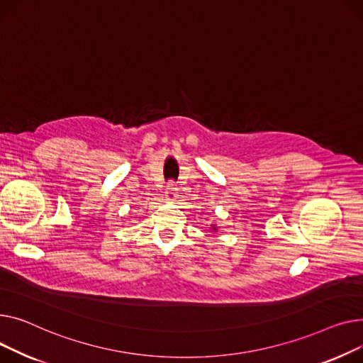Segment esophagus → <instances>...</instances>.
<instances>
[{
	"label": "esophagus",
	"mask_w": 363,
	"mask_h": 363,
	"mask_svg": "<svg viewBox=\"0 0 363 363\" xmlns=\"http://www.w3.org/2000/svg\"><path fill=\"white\" fill-rule=\"evenodd\" d=\"M179 196V191H177V186L174 183H169L167 186V190H165V199L169 201V202H174Z\"/></svg>",
	"instance_id": "obj_1"
}]
</instances>
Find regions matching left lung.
<instances>
[{
	"label": "left lung",
	"instance_id": "left-lung-1",
	"mask_svg": "<svg viewBox=\"0 0 363 363\" xmlns=\"http://www.w3.org/2000/svg\"><path fill=\"white\" fill-rule=\"evenodd\" d=\"M212 230H217V227H216V225H212Z\"/></svg>",
	"mask_w": 363,
	"mask_h": 363
}]
</instances>
